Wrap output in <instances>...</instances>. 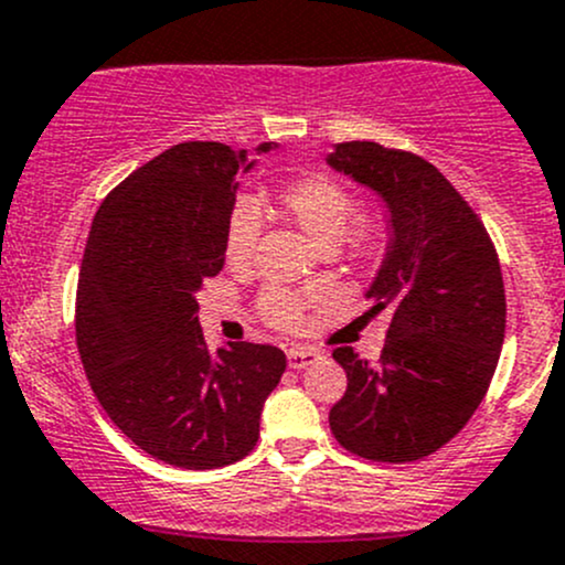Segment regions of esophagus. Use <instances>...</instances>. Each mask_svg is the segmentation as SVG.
Returning <instances> with one entry per match:
<instances>
[{"label":"esophagus","mask_w":565,"mask_h":565,"mask_svg":"<svg viewBox=\"0 0 565 565\" xmlns=\"http://www.w3.org/2000/svg\"><path fill=\"white\" fill-rule=\"evenodd\" d=\"M318 359H321V351H316V348H307V345L288 348V367L290 370H305V367H310L312 362H318Z\"/></svg>","instance_id":"1"}]
</instances>
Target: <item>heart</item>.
Segmentation results:
<instances>
[{
  "instance_id": "1",
  "label": "heart",
  "mask_w": 565,
  "mask_h": 565,
  "mask_svg": "<svg viewBox=\"0 0 565 565\" xmlns=\"http://www.w3.org/2000/svg\"><path fill=\"white\" fill-rule=\"evenodd\" d=\"M285 217L294 220L318 247L334 249L348 239L362 253H375L386 239V225L375 214L353 216V195L337 179L326 173H305L285 182L277 193ZM260 239V209L253 198H236L225 223V260L244 269L253 260ZM260 316L271 326L294 329L299 326V301L285 290H266L260 296Z\"/></svg>"
}]
</instances>
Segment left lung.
Wrapping results in <instances>:
<instances>
[{"label": "left lung", "instance_id": "1", "mask_svg": "<svg viewBox=\"0 0 565 565\" xmlns=\"http://www.w3.org/2000/svg\"><path fill=\"white\" fill-rule=\"evenodd\" d=\"M326 162L386 206V253L370 312L392 316L381 362L331 356L345 397L329 411L342 449L413 462L449 444L484 399L505 331V290L484 225L424 157L372 141L334 143Z\"/></svg>", "mask_w": 565, "mask_h": 565}]
</instances>
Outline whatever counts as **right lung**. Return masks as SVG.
<instances>
[{
	"instance_id": "add662e5",
	"label": "right lung",
	"mask_w": 565,
	"mask_h": 565,
	"mask_svg": "<svg viewBox=\"0 0 565 565\" xmlns=\"http://www.w3.org/2000/svg\"><path fill=\"white\" fill-rule=\"evenodd\" d=\"M253 154L217 141L166 149L100 203L84 249L75 342L92 392L138 449L173 468L247 457L285 372L280 348L212 353L198 323L195 294L223 271L225 223Z\"/></svg>"
}]
</instances>
